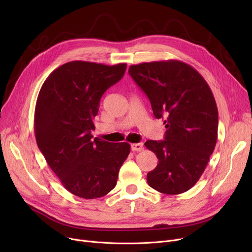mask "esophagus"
Masks as SVG:
<instances>
[{"instance_id": "1", "label": "esophagus", "mask_w": 252, "mask_h": 252, "mask_svg": "<svg viewBox=\"0 0 252 252\" xmlns=\"http://www.w3.org/2000/svg\"><path fill=\"white\" fill-rule=\"evenodd\" d=\"M130 149L133 151H142L143 150V143H135L130 145Z\"/></svg>"}]
</instances>
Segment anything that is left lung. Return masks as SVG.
Segmentation results:
<instances>
[{
  "label": "left lung",
  "instance_id": "1",
  "mask_svg": "<svg viewBox=\"0 0 252 252\" xmlns=\"http://www.w3.org/2000/svg\"><path fill=\"white\" fill-rule=\"evenodd\" d=\"M128 73L166 127L163 141L145 143L158 158L147 183L163 194L186 192L200 179L217 144L219 114L213 92L199 72L179 60L130 65Z\"/></svg>",
  "mask_w": 252,
  "mask_h": 252
}]
</instances>
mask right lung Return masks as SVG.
Masks as SVG:
<instances>
[{"mask_svg": "<svg viewBox=\"0 0 252 252\" xmlns=\"http://www.w3.org/2000/svg\"><path fill=\"white\" fill-rule=\"evenodd\" d=\"M126 63L104 65L67 62L53 71L38 93L34 135L38 149L63 187L75 196L95 199L116 185L130 146L93 140V119L106 90L119 82Z\"/></svg>", "mask_w": 252, "mask_h": 252, "instance_id": "1", "label": "right lung"}]
</instances>
